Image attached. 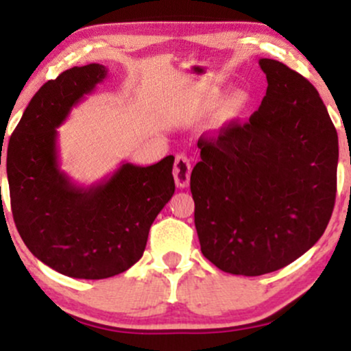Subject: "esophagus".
Here are the masks:
<instances>
[{
  "label": "esophagus",
  "instance_id": "esophagus-1",
  "mask_svg": "<svg viewBox=\"0 0 351 351\" xmlns=\"http://www.w3.org/2000/svg\"><path fill=\"white\" fill-rule=\"evenodd\" d=\"M173 176H175L176 186L186 188L191 178V162L186 155H178L175 160V168H173Z\"/></svg>",
  "mask_w": 351,
  "mask_h": 351
}]
</instances>
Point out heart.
<instances>
[{"label": "heart", "mask_w": 351, "mask_h": 351, "mask_svg": "<svg viewBox=\"0 0 351 351\" xmlns=\"http://www.w3.org/2000/svg\"><path fill=\"white\" fill-rule=\"evenodd\" d=\"M221 97H223V92L219 88H213L206 94V97L203 99V106H201V110L204 114L215 110L217 104L221 102ZM249 104H251V95H249L247 90L244 88H236L231 94H228V97L223 100L219 107V114H217V122L221 125L234 122V120L243 117V114L247 110Z\"/></svg>", "instance_id": "1"}]
</instances>
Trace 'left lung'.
Here are the masks:
<instances>
[{
    "instance_id": "8db88e82",
    "label": "left lung",
    "mask_w": 351,
    "mask_h": 351,
    "mask_svg": "<svg viewBox=\"0 0 351 351\" xmlns=\"http://www.w3.org/2000/svg\"><path fill=\"white\" fill-rule=\"evenodd\" d=\"M267 92L249 122L199 138L191 171L201 252L221 271L263 276L320 239L337 193L338 135L317 88L259 59Z\"/></svg>"
}]
</instances>
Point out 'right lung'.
<instances>
[{
  "instance_id": "right-lung-1",
  "label": "right lung",
  "mask_w": 351,
  "mask_h": 351,
  "mask_svg": "<svg viewBox=\"0 0 351 351\" xmlns=\"http://www.w3.org/2000/svg\"><path fill=\"white\" fill-rule=\"evenodd\" d=\"M107 72L102 64H87L47 80L8 143L11 211L19 236L41 263L74 279H107L130 269L175 193L171 155L150 167L123 162L90 186H79L60 170L58 128Z\"/></svg>"
}]
</instances>
